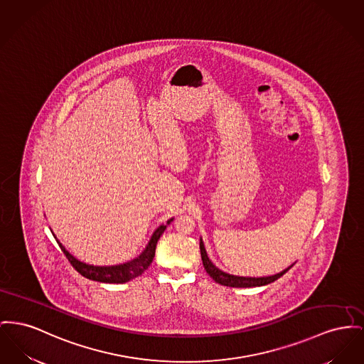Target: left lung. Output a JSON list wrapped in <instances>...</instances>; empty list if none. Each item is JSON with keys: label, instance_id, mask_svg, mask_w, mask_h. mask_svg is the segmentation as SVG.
Wrapping results in <instances>:
<instances>
[{"label": "left lung", "instance_id": "left-lung-1", "mask_svg": "<svg viewBox=\"0 0 364 364\" xmlns=\"http://www.w3.org/2000/svg\"><path fill=\"white\" fill-rule=\"evenodd\" d=\"M199 249H200V257H202V262L203 267L206 269V272L210 275V278L213 279L215 283H220L223 286H228V287H257V286H265L268 283L275 282L277 279L283 277L293 265H290L289 268L283 269L282 272H279L277 275L272 277H262V278H246V277H235V275H230L227 272H223L221 269H218L213 262L209 259L205 245L200 239L199 242Z\"/></svg>", "mask_w": 364, "mask_h": 364}]
</instances>
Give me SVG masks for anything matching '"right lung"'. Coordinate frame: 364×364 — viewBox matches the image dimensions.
<instances>
[{
    "label": "right lung",
    "mask_w": 364,
    "mask_h": 364,
    "mask_svg": "<svg viewBox=\"0 0 364 364\" xmlns=\"http://www.w3.org/2000/svg\"><path fill=\"white\" fill-rule=\"evenodd\" d=\"M171 221H173V218L168 220L166 224L159 225L154 231L147 247L144 249V252L140 256L133 258L132 261H128L125 264H119V265H111V267L89 265V264H85V262H81L75 257L71 256L59 240H58V243H59L62 252L65 253V256L67 257V259L70 261V264L73 265V268L78 274H81L84 278L96 280V282H102V283H125V282H129L132 279L140 277L150 267V264L152 262V259H154V256H155L156 243H158L159 237L164 234V231L166 230V227L171 224Z\"/></svg>",
    "instance_id": "1"
}]
</instances>
